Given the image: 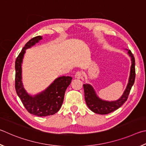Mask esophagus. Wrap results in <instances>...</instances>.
Returning <instances> with one entry per match:
<instances>
[{"label": "esophagus", "instance_id": "1", "mask_svg": "<svg viewBox=\"0 0 146 146\" xmlns=\"http://www.w3.org/2000/svg\"><path fill=\"white\" fill-rule=\"evenodd\" d=\"M75 78H77V79H81L83 78V74H82V72L81 71H78L76 72V74H75Z\"/></svg>", "mask_w": 146, "mask_h": 146}]
</instances>
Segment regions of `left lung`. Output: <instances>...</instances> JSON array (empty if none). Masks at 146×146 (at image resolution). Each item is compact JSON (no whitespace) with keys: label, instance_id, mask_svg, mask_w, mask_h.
Here are the masks:
<instances>
[{"label":"left lung","instance_id":"8db88e82","mask_svg":"<svg viewBox=\"0 0 146 146\" xmlns=\"http://www.w3.org/2000/svg\"><path fill=\"white\" fill-rule=\"evenodd\" d=\"M128 54L131 58V66L130 71V76L129 78V83L127 84L126 90L124 91L123 95L119 100L116 101H105L99 99L96 96L94 88L88 84H84V93L86 103L89 108L94 113L99 114H108L111 112L119 108L125 102L127 101L129 94L130 93L132 86L133 85L135 80V61L134 56L131 51L129 50Z\"/></svg>","mask_w":146,"mask_h":146}]
</instances>
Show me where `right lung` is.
Wrapping results in <instances>:
<instances>
[{"label": "right lung", "mask_w": 146, "mask_h": 146, "mask_svg": "<svg viewBox=\"0 0 146 146\" xmlns=\"http://www.w3.org/2000/svg\"><path fill=\"white\" fill-rule=\"evenodd\" d=\"M42 39L37 36L31 39L23 47L15 61V90L25 109L31 114L44 117L55 114L62 105L66 88L70 85V76H62L56 79L48 87L35 97L30 96L23 88L22 83V62L25 49L30 48Z\"/></svg>", "instance_id": "obj_1"}]
</instances>
